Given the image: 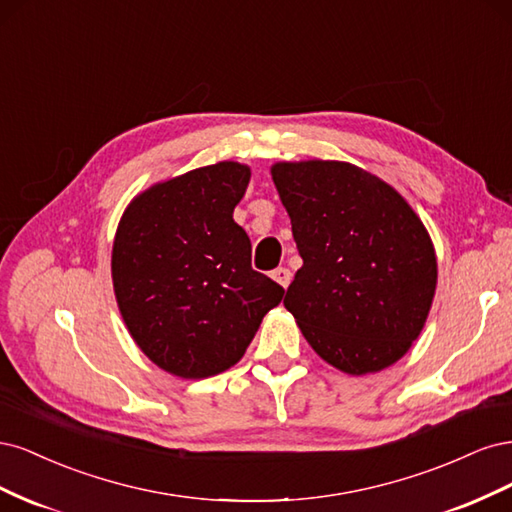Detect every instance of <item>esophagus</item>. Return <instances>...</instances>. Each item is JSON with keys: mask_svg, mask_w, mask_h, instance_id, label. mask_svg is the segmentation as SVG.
<instances>
[{"mask_svg": "<svg viewBox=\"0 0 512 512\" xmlns=\"http://www.w3.org/2000/svg\"><path fill=\"white\" fill-rule=\"evenodd\" d=\"M271 277L273 280L280 284L282 288H288V284H290V280H292V273H290V269H286V267H277L273 273H271Z\"/></svg>", "mask_w": 512, "mask_h": 512, "instance_id": "1", "label": "esophagus"}]
</instances>
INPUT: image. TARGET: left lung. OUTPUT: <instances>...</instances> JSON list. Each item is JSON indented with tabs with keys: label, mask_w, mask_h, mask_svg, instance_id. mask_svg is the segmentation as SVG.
<instances>
[{
	"label": "left lung",
	"mask_w": 512,
	"mask_h": 512,
	"mask_svg": "<svg viewBox=\"0 0 512 512\" xmlns=\"http://www.w3.org/2000/svg\"><path fill=\"white\" fill-rule=\"evenodd\" d=\"M271 175L303 258L284 297L303 337L352 376L393 365L436 292L423 222L389 183L348 162H277Z\"/></svg>",
	"instance_id": "8db88e82"
}]
</instances>
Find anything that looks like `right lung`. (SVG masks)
Wrapping results in <instances>:
<instances>
[{
	"label": "right lung",
	"instance_id": "obj_1",
	"mask_svg": "<svg viewBox=\"0 0 512 512\" xmlns=\"http://www.w3.org/2000/svg\"><path fill=\"white\" fill-rule=\"evenodd\" d=\"M250 168L218 162L151 185L117 226L113 288L149 359L185 380L222 374L254 339L284 288L252 269V243L232 220Z\"/></svg>",
	"mask_w": 512,
	"mask_h": 512
}]
</instances>
